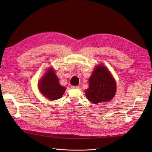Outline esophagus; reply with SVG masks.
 I'll use <instances>...</instances> for the list:
<instances>
[{
    "instance_id": "34e87169",
    "label": "esophagus",
    "mask_w": 152,
    "mask_h": 152,
    "mask_svg": "<svg viewBox=\"0 0 152 152\" xmlns=\"http://www.w3.org/2000/svg\"><path fill=\"white\" fill-rule=\"evenodd\" d=\"M71 87L73 89H79V87L78 86H72Z\"/></svg>"
}]
</instances>
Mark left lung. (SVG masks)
<instances>
[{"mask_svg": "<svg viewBox=\"0 0 152 152\" xmlns=\"http://www.w3.org/2000/svg\"><path fill=\"white\" fill-rule=\"evenodd\" d=\"M89 87L86 90L87 99L94 104L110 101L115 96L116 83L110 72L102 65L96 66L89 79Z\"/></svg>", "mask_w": 152, "mask_h": 152, "instance_id": "1", "label": "left lung"}]
</instances>
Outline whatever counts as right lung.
Segmentation results:
<instances>
[{
    "label": "right lung",
    "instance_id": "add662e5",
    "mask_svg": "<svg viewBox=\"0 0 152 152\" xmlns=\"http://www.w3.org/2000/svg\"><path fill=\"white\" fill-rule=\"evenodd\" d=\"M39 89L46 98L52 100L60 99L66 90L65 87L60 85L52 68L46 72L39 84Z\"/></svg>",
    "mask_w": 152,
    "mask_h": 152
}]
</instances>
